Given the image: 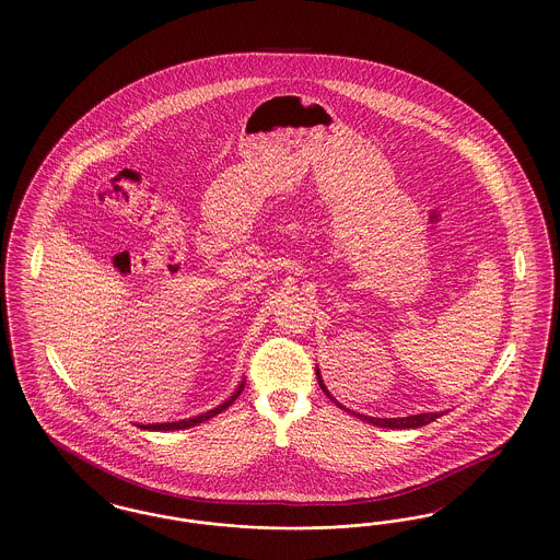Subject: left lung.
<instances>
[{
    "label": "left lung",
    "mask_w": 560,
    "mask_h": 560,
    "mask_svg": "<svg viewBox=\"0 0 560 560\" xmlns=\"http://www.w3.org/2000/svg\"><path fill=\"white\" fill-rule=\"evenodd\" d=\"M319 386L323 388V393L334 400V397L327 393V388L323 386V380L319 377ZM336 402V400H334ZM340 405V402H338ZM342 407V405H340ZM359 416V413H357ZM443 413H420V416H407V418H370V416H359L361 420L370 422L373 427L382 428H420L427 427L430 422H434L436 418H441Z\"/></svg>",
    "instance_id": "left-lung-1"
}]
</instances>
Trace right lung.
I'll return each instance as SVG.
<instances>
[{
    "label": "right lung",
    "instance_id": "1",
    "mask_svg": "<svg viewBox=\"0 0 560 560\" xmlns=\"http://www.w3.org/2000/svg\"><path fill=\"white\" fill-rule=\"evenodd\" d=\"M241 390H243V384L240 386V390L231 397L229 400H224L222 405H218L215 409H210L208 413H201V416H195V418H188V420H183V422H167V424H149V427H140L144 428V430H180V428H190L197 427V424H201V422H206V420H210L213 416H218V413H222L226 407H231L235 399L240 397Z\"/></svg>",
    "mask_w": 560,
    "mask_h": 560
}]
</instances>
